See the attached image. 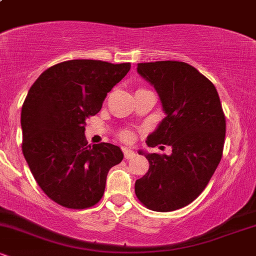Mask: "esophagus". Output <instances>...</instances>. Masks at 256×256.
I'll use <instances>...</instances> for the list:
<instances>
[{
    "mask_svg": "<svg viewBox=\"0 0 256 256\" xmlns=\"http://www.w3.org/2000/svg\"><path fill=\"white\" fill-rule=\"evenodd\" d=\"M122 152H124V156L126 160H128V158H132L134 156V152L132 150V149H128V148H122Z\"/></svg>",
    "mask_w": 256,
    "mask_h": 256,
    "instance_id": "34e87169",
    "label": "esophagus"
}]
</instances>
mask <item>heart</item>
<instances>
[{
  "label": "heart",
  "mask_w": 256,
  "mask_h": 256,
  "mask_svg": "<svg viewBox=\"0 0 256 256\" xmlns=\"http://www.w3.org/2000/svg\"><path fill=\"white\" fill-rule=\"evenodd\" d=\"M120 138H122V140L128 142V140H132V138H134V134H132L130 130H122L120 132Z\"/></svg>",
  "instance_id": "heart-1"
}]
</instances>
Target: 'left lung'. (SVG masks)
<instances>
[{"mask_svg": "<svg viewBox=\"0 0 256 256\" xmlns=\"http://www.w3.org/2000/svg\"><path fill=\"white\" fill-rule=\"evenodd\" d=\"M137 72L154 85L166 113L146 144L170 146L172 154L140 152L149 170L136 180L134 192L149 210L172 212L192 204L216 172L224 149L225 116L216 86L189 64H138Z\"/></svg>", "mask_w": 256, "mask_h": 256, "instance_id": "left-lung-1", "label": "left lung"}]
</instances>
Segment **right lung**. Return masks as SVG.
Instances as JSON below:
<instances>
[{"instance_id": "1", "label": "right lung", "mask_w": 256, "mask_h": 256, "mask_svg": "<svg viewBox=\"0 0 256 256\" xmlns=\"http://www.w3.org/2000/svg\"><path fill=\"white\" fill-rule=\"evenodd\" d=\"M128 62L70 60L46 70L22 108V154L44 194L60 206L84 210L102 198L110 170L122 162L118 146H90L85 122L130 71Z\"/></svg>"}]
</instances>
